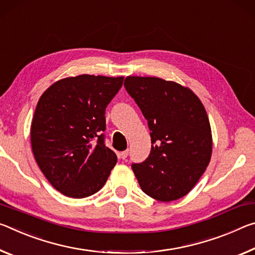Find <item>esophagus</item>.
<instances>
[{"instance_id":"1","label":"esophagus","mask_w":255,"mask_h":255,"mask_svg":"<svg viewBox=\"0 0 255 255\" xmlns=\"http://www.w3.org/2000/svg\"><path fill=\"white\" fill-rule=\"evenodd\" d=\"M128 155V150H125V151H122V152L119 153V157L121 158V159H127Z\"/></svg>"}]
</instances>
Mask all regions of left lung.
<instances>
[{
  "instance_id": "obj_1",
  "label": "left lung",
  "mask_w": 255,
  "mask_h": 255,
  "mask_svg": "<svg viewBox=\"0 0 255 255\" xmlns=\"http://www.w3.org/2000/svg\"><path fill=\"white\" fill-rule=\"evenodd\" d=\"M124 87L140 107L151 151L132 169L145 194L158 201L183 198L209 165L211 128L206 108L187 87L155 77H127Z\"/></svg>"
}]
</instances>
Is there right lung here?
Masks as SVG:
<instances>
[{"label":"right lung","instance_id":"right-lung-1","mask_svg":"<svg viewBox=\"0 0 255 255\" xmlns=\"http://www.w3.org/2000/svg\"><path fill=\"white\" fill-rule=\"evenodd\" d=\"M123 77L81 74L61 79L36 106L30 140L35 159L54 189L69 198L93 195L118 161L104 143L105 110Z\"/></svg>","mask_w":255,"mask_h":255}]
</instances>
